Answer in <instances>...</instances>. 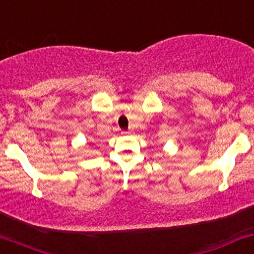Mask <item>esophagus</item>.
I'll return each mask as SVG.
<instances>
[{"instance_id":"obj_1","label":"esophagus","mask_w":254,"mask_h":254,"mask_svg":"<svg viewBox=\"0 0 254 254\" xmlns=\"http://www.w3.org/2000/svg\"><path fill=\"white\" fill-rule=\"evenodd\" d=\"M122 133H123V135L127 136V135H131V131H122Z\"/></svg>"}]
</instances>
